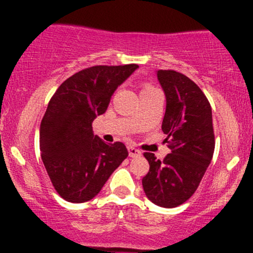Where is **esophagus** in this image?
Masks as SVG:
<instances>
[{"label":"esophagus","instance_id":"1","mask_svg":"<svg viewBox=\"0 0 253 253\" xmlns=\"http://www.w3.org/2000/svg\"><path fill=\"white\" fill-rule=\"evenodd\" d=\"M128 154L131 158L141 157V152H139V150L134 147H128Z\"/></svg>","mask_w":253,"mask_h":253}]
</instances>
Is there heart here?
I'll list each match as a JSON object with an SVG mask.
<instances>
[{
  "mask_svg": "<svg viewBox=\"0 0 253 253\" xmlns=\"http://www.w3.org/2000/svg\"><path fill=\"white\" fill-rule=\"evenodd\" d=\"M152 90H155V88H153V86H150V85H144L143 86L142 93H145V91H152Z\"/></svg>",
  "mask_w": 253,
  "mask_h": 253,
  "instance_id": "1",
  "label": "heart"
}]
</instances>
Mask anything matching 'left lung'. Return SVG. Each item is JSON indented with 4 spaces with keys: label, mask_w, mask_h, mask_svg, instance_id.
I'll return each instance as SVG.
<instances>
[{
    "label": "left lung",
    "mask_w": 253,
    "mask_h": 253,
    "mask_svg": "<svg viewBox=\"0 0 253 253\" xmlns=\"http://www.w3.org/2000/svg\"><path fill=\"white\" fill-rule=\"evenodd\" d=\"M167 98L162 129L170 154L159 160L144 153L149 171L142 185L148 200L164 208L185 203L197 190L214 153L211 108L200 86L182 73L157 71Z\"/></svg>",
    "instance_id": "obj_1"
}]
</instances>
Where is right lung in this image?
Returning <instances> with one entry per match:
<instances>
[{"label":"right lung","instance_id":"obj_1","mask_svg":"<svg viewBox=\"0 0 253 253\" xmlns=\"http://www.w3.org/2000/svg\"><path fill=\"white\" fill-rule=\"evenodd\" d=\"M138 65L93 66L66 79L48 103L40 125V152L48 177L63 200L95 197L128 157L124 143L108 144L93 133L112 94Z\"/></svg>","mask_w":253,"mask_h":253}]
</instances>
